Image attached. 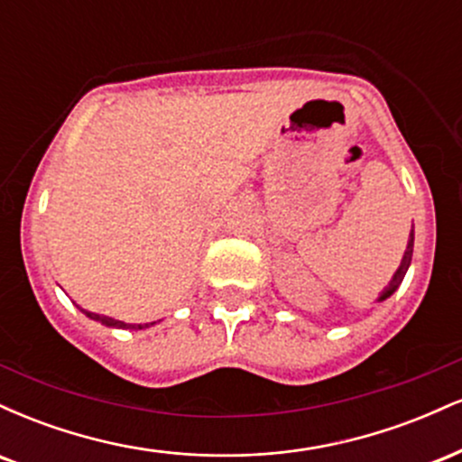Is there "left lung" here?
<instances>
[{
    "instance_id": "8db88e82",
    "label": "left lung",
    "mask_w": 462,
    "mask_h": 462,
    "mask_svg": "<svg viewBox=\"0 0 462 462\" xmlns=\"http://www.w3.org/2000/svg\"><path fill=\"white\" fill-rule=\"evenodd\" d=\"M412 243H415V235H412V230H411V238H408V247H406V252H404V258H402L400 267H397V272L393 273V278H391L389 286H386L383 293H380V298L375 300V301H384L386 298H391V295H393L395 291H397V286L402 284V280H404V275H406L408 267H411V261H412Z\"/></svg>"
}]
</instances>
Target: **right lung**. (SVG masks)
<instances>
[{"label": "right lung", "mask_w": 462, "mask_h": 462, "mask_svg": "<svg viewBox=\"0 0 462 462\" xmlns=\"http://www.w3.org/2000/svg\"><path fill=\"white\" fill-rule=\"evenodd\" d=\"M84 315L91 317V319L104 323V326H110V328H124V330H128V328H132V330H143V328L147 326H153V323H145V326H134V323H125V321H119V319H113V317H104V315H95V312H88V310H82Z\"/></svg>", "instance_id": "right-lung-1"}]
</instances>
